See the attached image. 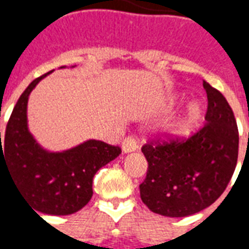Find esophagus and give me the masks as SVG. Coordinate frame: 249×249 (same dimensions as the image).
I'll return each instance as SVG.
<instances>
[{
	"instance_id": "esophagus-1",
	"label": "esophagus",
	"mask_w": 249,
	"mask_h": 249,
	"mask_svg": "<svg viewBox=\"0 0 249 249\" xmlns=\"http://www.w3.org/2000/svg\"><path fill=\"white\" fill-rule=\"evenodd\" d=\"M137 148H139V145H137V141H136L135 137H132V136L125 137L124 141H123V152L124 153H129V152L136 151Z\"/></svg>"
}]
</instances>
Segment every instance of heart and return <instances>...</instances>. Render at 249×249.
Wrapping results in <instances>:
<instances>
[{
    "label": "heart",
    "mask_w": 249,
    "mask_h": 249,
    "mask_svg": "<svg viewBox=\"0 0 249 249\" xmlns=\"http://www.w3.org/2000/svg\"><path fill=\"white\" fill-rule=\"evenodd\" d=\"M200 116H201V108H200V105L197 103L189 104V107H188L185 113H184L183 119L178 121V130L187 129L189 126H192L193 124H196L198 119H200Z\"/></svg>",
    "instance_id": "b5f03b06"
}]
</instances>
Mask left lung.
I'll use <instances>...</instances> for the list:
<instances>
[{"mask_svg": "<svg viewBox=\"0 0 249 249\" xmlns=\"http://www.w3.org/2000/svg\"><path fill=\"white\" fill-rule=\"evenodd\" d=\"M208 107L205 124L189 137L148 141V161L140 184L142 203L155 213L184 217L213 204L232 178L239 155V130L230 104L204 81Z\"/></svg>", "mask_w": 249, "mask_h": 249, "instance_id": "8db88e82", "label": "left lung"}]
</instances>
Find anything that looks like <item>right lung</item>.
I'll use <instances>...</instances> for the list:
<instances>
[{"label":"right lung","instance_id":"obj_1","mask_svg":"<svg viewBox=\"0 0 249 249\" xmlns=\"http://www.w3.org/2000/svg\"><path fill=\"white\" fill-rule=\"evenodd\" d=\"M46 74L33 80L21 94L10 114L3 142L0 132V172L2 167L8 169L25 201L36 211L71 214L89 203L93 176L119 156L121 148L97 140L64 152L41 148L28 129L26 107L30 92Z\"/></svg>","mask_w":249,"mask_h":249}]
</instances>
